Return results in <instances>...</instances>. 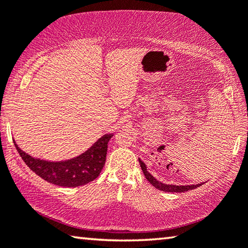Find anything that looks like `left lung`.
Returning <instances> with one entry per match:
<instances>
[{"label": "left lung", "instance_id": "left-lung-1", "mask_svg": "<svg viewBox=\"0 0 248 248\" xmlns=\"http://www.w3.org/2000/svg\"><path fill=\"white\" fill-rule=\"evenodd\" d=\"M139 163H140V165H141L142 171H143L145 178L149 180V183L151 185H153L155 188H157V189L162 190V191H166V192H184V191H188V190L195 189V188L199 187V186H201V185H202V184H198V185H190V186H175V185L162 184V183H159L158 180L155 179L153 176L151 175L148 170H146L145 164L141 161L140 158H139Z\"/></svg>", "mask_w": 248, "mask_h": 248}]
</instances>
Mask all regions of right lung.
Masks as SVG:
<instances>
[{"label": "right lung", "mask_w": 248, "mask_h": 248, "mask_svg": "<svg viewBox=\"0 0 248 248\" xmlns=\"http://www.w3.org/2000/svg\"><path fill=\"white\" fill-rule=\"evenodd\" d=\"M111 137L112 134H105L85 153L64 162L33 158L15 145L25 164L39 177L58 186L78 187L98 177L106 162L108 142Z\"/></svg>", "instance_id": "obj_1"}]
</instances>
